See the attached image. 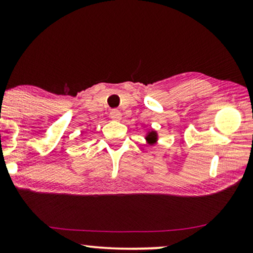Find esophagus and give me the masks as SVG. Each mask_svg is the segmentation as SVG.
<instances>
[{
    "label": "esophagus",
    "mask_w": 253,
    "mask_h": 253,
    "mask_svg": "<svg viewBox=\"0 0 253 253\" xmlns=\"http://www.w3.org/2000/svg\"><path fill=\"white\" fill-rule=\"evenodd\" d=\"M110 119L114 121H120L121 119H122V114H121L120 110L112 109L110 110Z\"/></svg>",
    "instance_id": "1"
}]
</instances>
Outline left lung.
<instances>
[{
    "instance_id": "left-lung-1",
    "label": "left lung",
    "mask_w": 253,
    "mask_h": 253,
    "mask_svg": "<svg viewBox=\"0 0 253 253\" xmlns=\"http://www.w3.org/2000/svg\"><path fill=\"white\" fill-rule=\"evenodd\" d=\"M145 139H146V143L148 145H151V146H152V145L157 144L158 140H159L158 132L154 129L148 130L147 132H146V134H145Z\"/></svg>"
}]
</instances>
